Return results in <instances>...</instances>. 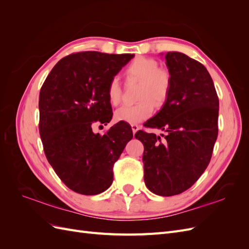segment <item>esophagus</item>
Segmentation results:
<instances>
[{
  "label": "esophagus",
  "instance_id": "esophagus-1",
  "mask_svg": "<svg viewBox=\"0 0 249 249\" xmlns=\"http://www.w3.org/2000/svg\"><path fill=\"white\" fill-rule=\"evenodd\" d=\"M139 127H140V126H139L138 124H132V130H133V133H134V134L136 133V132L139 130Z\"/></svg>",
  "mask_w": 249,
  "mask_h": 249
}]
</instances>
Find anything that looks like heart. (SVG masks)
I'll list each match as a JSON object with an SVG mask.
<instances>
[{
	"instance_id": "1",
	"label": "heart",
	"mask_w": 249,
	"mask_h": 249,
	"mask_svg": "<svg viewBox=\"0 0 249 249\" xmlns=\"http://www.w3.org/2000/svg\"><path fill=\"white\" fill-rule=\"evenodd\" d=\"M125 76L129 80L140 82L138 87V102L135 105L123 106L115 112L117 122L138 124L147 119L154 113L155 105L162 106L167 101L171 90V74L160 69L155 59L147 57H136L125 69ZM108 101L113 106L122 101V88L116 78H113L107 87Z\"/></svg>"
}]
</instances>
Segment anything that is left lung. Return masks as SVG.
<instances>
[{"label":"left lung","mask_w":249,"mask_h":249,"mask_svg":"<svg viewBox=\"0 0 249 249\" xmlns=\"http://www.w3.org/2000/svg\"><path fill=\"white\" fill-rule=\"evenodd\" d=\"M171 74L167 101L145 125L162 130V140L138 131L144 145V182L149 191L172 196L186 191L206 170L218 135L219 100L209 71L183 53L165 54Z\"/></svg>","instance_id":"obj_1"}]
</instances>
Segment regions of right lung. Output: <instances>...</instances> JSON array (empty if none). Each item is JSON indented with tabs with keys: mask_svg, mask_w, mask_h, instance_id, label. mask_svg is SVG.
I'll use <instances>...</instances> for the list:
<instances>
[{
	"mask_svg": "<svg viewBox=\"0 0 249 249\" xmlns=\"http://www.w3.org/2000/svg\"><path fill=\"white\" fill-rule=\"evenodd\" d=\"M134 54L81 52L53 67L39 93V133L53 169L72 191L95 195L113 182V165L133 138L117 123L107 134H94L96 122L107 124L112 107L107 87Z\"/></svg>",
	"mask_w": 249,
	"mask_h": 249,
	"instance_id": "1",
	"label": "right lung"
}]
</instances>
